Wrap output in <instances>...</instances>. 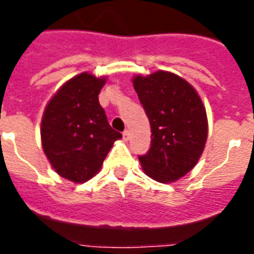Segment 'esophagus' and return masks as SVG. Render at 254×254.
<instances>
[{
    "label": "esophagus",
    "instance_id": "34e87169",
    "mask_svg": "<svg viewBox=\"0 0 254 254\" xmlns=\"http://www.w3.org/2000/svg\"><path fill=\"white\" fill-rule=\"evenodd\" d=\"M123 138L125 139V141H127V139L130 138V131H129V130H124Z\"/></svg>",
    "mask_w": 254,
    "mask_h": 254
}]
</instances>
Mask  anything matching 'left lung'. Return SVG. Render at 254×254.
Here are the masks:
<instances>
[{"label": "left lung", "instance_id": "1", "mask_svg": "<svg viewBox=\"0 0 254 254\" xmlns=\"http://www.w3.org/2000/svg\"><path fill=\"white\" fill-rule=\"evenodd\" d=\"M133 84L151 129L150 149L138 155L143 171L161 183L177 181L204 149L208 127L203 103L187 81L165 71L138 75Z\"/></svg>", "mask_w": 254, "mask_h": 254}]
</instances>
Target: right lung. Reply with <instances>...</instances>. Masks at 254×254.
Returning a JSON list of instances; mask_svg holds the SVG:
<instances>
[{
  "label": "right lung",
  "instance_id": "add662e5",
  "mask_svg": "<svg viewBox=\"0 0 254 254\" xmlns=\"http://www.w3.org/2000/svg\"><path fill=\"white\" fill-rule=\"evenodd\" d=\"M105 79L80 73L68 80L50 100L42 119V146L59 175L81 183L103 165L116 139L99 103Z\"/></svg>",
  "mask_w": 254,
  "mask_h": 254
}]
</instances>
